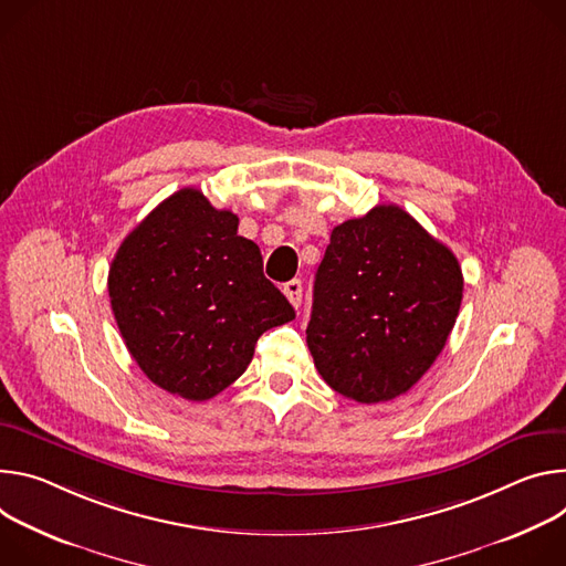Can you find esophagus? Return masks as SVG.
I'll list each match as a JSON object with an SVG mask.
<instances>
[{"mask_svg": "<svg viewBox=\"0 0 566 566\" xmlns=\"http://www.w3.org/2000/svg\"><path fill=\"white\" fill-rule=\"evenodd\" d=\"M283 294L287 296V301H290L294 307H298V305H301V296H303V285H301V281H298V279H292V281L283 283Z\"/></svg>", "mask_w": 566, "mask_h": 566, "instance_id": "1", "label": "esophagus"}]
</instances>
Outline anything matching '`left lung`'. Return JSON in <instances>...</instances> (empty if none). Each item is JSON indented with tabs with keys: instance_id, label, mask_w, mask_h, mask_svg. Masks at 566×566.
<instances>
[{
	"instance_id": "1",
	"label": "left lung",
	"mask_w": 566,
	"mask_h": 566,
	"mask_svg": "<svg viewBox=\"0 0 566 566\" xmlns=\"http://www.w3.org/2000/svg\"><path fill=\"white\" fill-rule=\"evenodd\" d=\"M461 298L452 251L400 207L380 205L333 229L307 348L331 389L361 405L387 402L441 355Z\"/></svg>"
}]
</instances>
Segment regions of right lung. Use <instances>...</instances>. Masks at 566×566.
<instances>
[{"mask_svg":"<svg viewBox=\"0 0 566 566\" xmlns=\"http://www.w3.org/2000/svg\"><path fill=\"white\" fill-rule=\"evenodd\" d=\"M107 292L148 380L193 402L235 382L259 337L294 319L259 244L238 235V216L198 188L166 198L120 242Z\"/></svg>","mask_w":566,"mask_h":566,"instance_id":"right-lung-1","label":"right lung"}]
</instances>
